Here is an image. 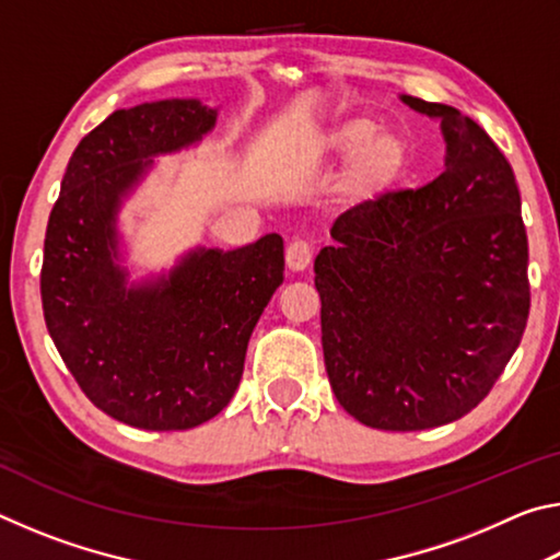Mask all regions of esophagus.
Returning a JSON list of instances; mask_svg holds the SVG:
<instances>
[{"label":"esophagus","mask_w":560,"mask_h":560,"mask_svg":"<svg viewBox=\"0 0 560 560\" xmlns=\"http://www.w3.org/2000/svg\"><path fill=\"white\" fill-rule=\"evenodd\" d=\"M311 259H314V246H311L306 240H293L287 246V267L291 271L308 269Z\"/></svg>","instance_id":"34e87169"}]
</instances>
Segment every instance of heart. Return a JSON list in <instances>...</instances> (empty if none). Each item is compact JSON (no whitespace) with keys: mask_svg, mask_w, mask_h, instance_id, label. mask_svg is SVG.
I'll use <instances>...</instances> for the list:
<instances>
[{"mask_svg":"<svg viewBox=\"0 0 560 560\" xmlns=\"http://www.w3.org/2000/svg\"><path fill=\"white\" fill-rule=\"evenodd\" d=\"M326 155H348L336 183V202L358 210L381 200L405 173L407 140L393 128H375L368 118H346L330 128L324 140Z\"/></svg>","mask_w":560,"mask_h":560,"instance_id":"obj_1","label":"heart"}]
</instances>
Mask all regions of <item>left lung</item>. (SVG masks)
Returning <instances> with one entry per match:
<instances>
[{"label":"left lung","instance_id":"8db88e82","mask_svg":"<svg viewBox=\"0 0 560 560\" xmlns=\"http://www.w3.org/2000/svg\"><path fill=\"white\" fill-rule=\"evenodd\" d=\"M444 173L340 214L318 252L320 343L336 400L375 430L415 432L471 412L528 320V240L514 170L444 103Z\"/></svg>","mask_w":560,"mask_h":560}]
</instances>
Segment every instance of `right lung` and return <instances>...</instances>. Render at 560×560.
Instances as JSON below:
<instances>
[{"mask_svg": "<svg viewBox=\"0 0 560 560\" xmlns=\"http://www.w3.org/2000/svg\"><path fill=\"white\" fill-rule=\"evenodd\" d=\"M217 108L170 98L122 108L73 150L44 240L42 303L56 350L89 400L138 430H189L230 405L252 330L283 281V240L187 252L130 283L118 212L155 155L189 148Z\"/></svg>", "mask_w": 560, "mask_h": 560, "instance_id": "right-lung-1", "label": "right lung"}]
</instances>
